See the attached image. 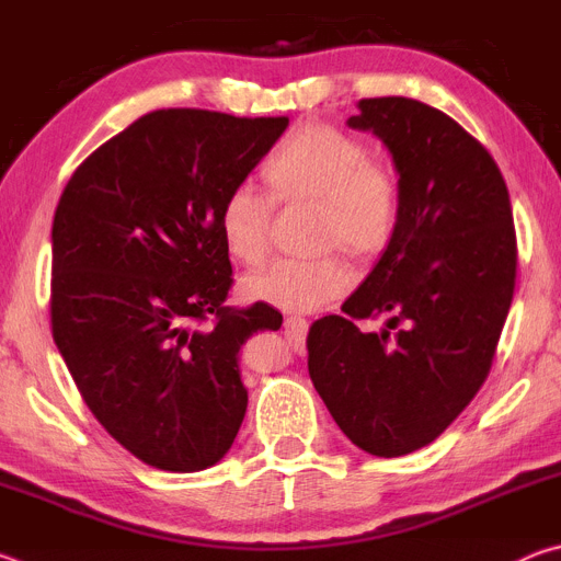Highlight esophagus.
<instances>
[{"mask_svg":"<svg viewBox=\"0 0 561 561\" xmlns=\"http://www.w3.org/2000/svg\"><path fill=\"white\" fill-rule=\"evenodd\" d=\"M284 329H287L289 336H304L307 334V321L299 317H287L284 319Z\"/></svg>","mask_w":561,"mask_h":561,"instance_id":"1","label":"esophagus"}]
</instances>
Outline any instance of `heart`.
<instances>
[{"label": "heart", "instance_id": "b5f03b06", "mask_svg": "<svg viewBox=\"0 0 561 561\" xmlns=\"http://www.w3.org/2000/svg\"><path fill=\"white\" fill-rule=\"evenodd\" d=\"M272 195L250 180L227 190L220 232L227 252L257 262L270 247L274 197L282 203H321L319 237L351 252H374L393 232L398 187L388 168L368 158L356 136L331 123H307L264 158ZM351 284L348 264L336 254L277 257L244 279L250 299L287 311H311L336 299Z\"/></svg>", "mask_w": 561, "mask_h": 561}]
</instances>
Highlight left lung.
<instances>
[{
    "instance_id": "left-lung-1",
    "label": "left lung",
    "mask_w": 561,
    "mask_h": 561,
    "mask_svg": "<svg viewBox=\"0 0 561 561\" xmlns=\"http://www.w3.org/2000/svg\"><path fill=\"white\" fill-rule=\"evenodd\" d=\"M398 170L396 227L371 274L309 329V376L346 438L378 458L431 445L490 374L517 277L510 193L480 140L428 103L360 99ZM387 317V329L357 321Z\"/></svg>"
}]
</instances>
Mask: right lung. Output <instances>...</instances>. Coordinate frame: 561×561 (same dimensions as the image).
Returning <instances> with one entry per match:
<instances>
[{
	"label": "right lung",
	"instance_id": "add662e5",
	"mask_svg": "<svg viewBox=\"0 0 561 561\" xmlns=\"http://www.w3.org/2000/svg\"><path fill=\"white\" fill-rule=\"evenodd\" d=\"M287 126V116L146 113L73 170L56 205V348L96 421L150 468H210L240 431L237 354L282 314L264 301L225 307L220 207Z\"/></svg>",
	"mask_w": 561,
	"mask_h": 561
}]
</instances>
